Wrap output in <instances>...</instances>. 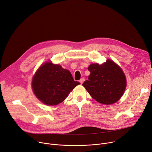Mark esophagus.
<instances>
[{"mask_svg":"<svg viewBox=\"0 0 152 152\" xmlns=\"http://www.w3.org/2000/svg\"><path fill=\"white\" fill-rule=\"evenodd\" d=\"M84 81H85V78H81V79L80 80V83L81 84H82V83L84 82Z\"/></svg>","mask_w":152,"mask_h":152,"instance_id":"obj_1","label":"esophagus"}]
</instances>
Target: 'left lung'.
Returning <instances> with one entry per match:
<instances>
[{
    "label": "left lung",
    "instance_id": "1",
    "mask_svg": "<svg viewBox=\"0 0 152 152\" xmlns=\"http://www.w3.org/2000/svg\"><path fill=\"white\" fill-rule=\"evenodd\" d=\"M88 69L91 72L89 80L82 85L94 99L108 105L120 99L126 87V80L119 66L107 60L102 64H91Z\"/></svg>",
    "mask_w": 152,
    "mask_h": 152
}]
</instances>
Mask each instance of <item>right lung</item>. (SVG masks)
Wrapping results in <instances>:
<instances>
[{
	"label": "right lung",
	"instance_id": "add662e5",
	"mask_svg": "<svg viewBox=\"0 0 152 152\" xmlns=\"http://www.w3.org/2000/svg\"><path fill=\"white\" fill-rule=\"evenodd\" d=\"M80 83L71 73L58 64L45 63L34 76L32 87L37 98L48 106L57 105L66 99Z\"/></svg>",
	"mask_w": 152,
	"mask_h": 152
}]
</instances>
